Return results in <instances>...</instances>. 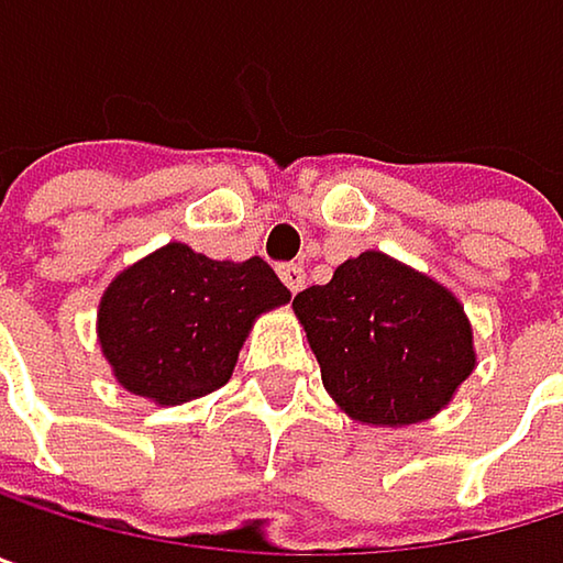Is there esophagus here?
Here are the masks:
<instances>
[{
	"mask_svg": "<svg viewBox=\"0 0 563 563\" xmlns=\"http://www.w3.org/2000/svg\"><path fill=\"white\" fill-rule=\"evenodd\" d=\"M279 279H284L290 294H300L307 287V269L300 263H284L279 266Z\"/></svg>",
	"mask_w": 563,
	"mask_h": 563,
	"instance_id": "obj_1",
	"label": "esophagus"
}]
</instances>
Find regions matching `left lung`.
Listing matches in <instances>:
<instances>
[{
	"instance_id": "8db88e82",
	"label": "left lung",
	"mask_w": 563,
	"mask_h": 563,
	"mask_svg": "<svg viewBox=\"0 0 563 563\" xmlns=\"http://www.w3.org/2000/svg\"><path fill=\"white\" fill-rule=\"evenodd\" d=\"M330 399L353 422L402 429L439 416L475 373V333L435 276L366 250L294 297Z\"/></svg>"
}]
</instances>
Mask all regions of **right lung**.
<instances>
[{
    "label": "right lung",
    "mask_w": 563,
    "mask_h": 563,
    "mask_svg": "<svg viewBox=\"0 0 563 563\" xmlns=\"http://www.w3.org/2000/svg\"><path fill=\"white\" fill-rule=\"evenodd\" d=\"M284 303L260 256L210 260L170 240L104 287L95 330L114 383L164 409L220 389L256 317Z\"/></svg>",
    "instance_id": "add662e5"
}]
</instances>
